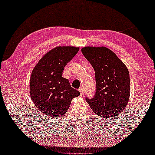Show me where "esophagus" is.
<instances>
[{
    "label": "esophagus",
    "mask_w": 155,
    "mask_h": 155,
    "mask_svg": "<svg viewBox=\"0 0 155 155\" xmlns=\"http://www.w3.org/2000/svg\"><path fill=\"white\" fill-rule=\"evenodd\" d=\"M78 91H79L80 93H81V97H84V89L82 87L79 88V89H78Z\"/></svg>",
    "instance_id": "34e87169"
}]
</instances>
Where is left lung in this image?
Returning <instances> with one entry per match:
<instances>
[{
	"label": "left lung",
	"instance_id": "obj_1",
	"mask_svg": "<svg viewBox=\"0 0 155 155\" xmlns=\"http://www.w3.org/2000/svg\"><path fill=\"white\" fill-rule=\"evenodd\" d=\"M81 51L93 66L96 80V93L93 98H86L87 102L98 117H116L124 110L130 97V77L126 65L104 47H86Z\"/></svg>",
	"mask_w": 155,
	"mask_h": 155
}]
</instances>
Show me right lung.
Here are the masks:
<instances>
[{
    "instance_id": "right-lung-1",
    "label": "right lung",
    "mask_w": 155,
    "mask_h": 155,
    "mask_svg": "<svg viewBox=\"0 0 155 155\" xmlns=\"http://www.w3.org/2000/svg\"><path fill=\"white\" fill-rule=\"evenodd\" d=\"M78 47H57L46 53L35 66L30 78V94L37 109L47 116L59 117L67 112L80 93L62 77L64 68Z\"/></svg>"
}]
</instances>
